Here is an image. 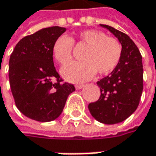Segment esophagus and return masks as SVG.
Segmentation results:
<instances>
[{"instance_id": "esophagus-1", "label": "esophagus", "mask_w": 156, "mask_h": 156, "mask_svg": "<svg viewBox=\"0 0 156 156\" xmlns=\"http://www.w3.org/2000/svg\"><path fill=\"white\" fill-rule=\"evenodd\" d=\"M83 86H84L83 84H76L75 85V89L76 90H81L82 88H83Z\"/></svg>"}]
</instances>
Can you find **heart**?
Listing matches in <instances>:
<instances>
[{"label":"heart","mask_w":156,"mask_h":156,"mask_svg":"<svg viewBox=\"0 0 156 156\" xmlns=\"http://www.w3.org/2000/svg\"><path fill=\"white\" fill-rule=\"evenodd\" d=\"M74 43L86 46L82 55L83 61L74 62L61 70L63 77L72 82H82L91 79L97 73L107 74L117 67L122 56V45L114 37H108L98 30H85L75 38L61 35L52 45L55 59L62 66L73 59Z\"/></svg>","instance_id":"1"}]
</instances>
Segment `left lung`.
<instances>
[{
	"label": "left lung",
	"mask_w": 156,
	"mask_h": 156,
	"mask_svg": "<svg viewBox=\"0 0 156 156\" xmlns=\"http://www.w3.org/2000/svg\"><path fill=\"white\" fill-rule=\"evenodd\" d=\"M122 45V56L110 75L98 81L101 95L89 105L91 115L106 125L126 120L136 111L143 90L142 57L134 42L124 32L105 24Z\"/></svg>",
	"instance_id": "obj_1"
}]
</instances>
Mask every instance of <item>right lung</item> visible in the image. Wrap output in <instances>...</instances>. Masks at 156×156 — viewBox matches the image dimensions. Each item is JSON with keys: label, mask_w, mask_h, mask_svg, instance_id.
<instances>
[{"label": "right lung", "mask_w": 156, "mask_h": 156, "mask_svg": "<svg viewBox=\"0 0 156 156\" xmlns=\"http://www.w3.org/2000/svg\"><path fill=\"white\" fill-rule=\"evenodd\" d=\"M66 28H44L16 44L9 58V78L17 109L33 120L48 122L61 114L73 84L60 78L53 64L52 45Z\"/></svg>", "instance_id": "add662e5"}]
</instances>
